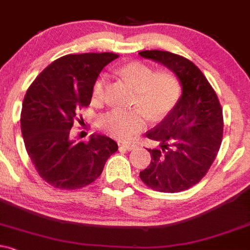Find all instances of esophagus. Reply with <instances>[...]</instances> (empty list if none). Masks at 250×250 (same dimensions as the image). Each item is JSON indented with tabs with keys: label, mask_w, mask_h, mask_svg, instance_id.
I'll return each instance as SVG.
<instances>
[{
	"label": "esophagus",
	"mask_w": 250,
	"mask_h": 250,
	"mask_svg": "<svg viewBox=\"0 0 250 250\" xmlns=\"http://www.w3.org/2000/svg\"><path fill=\"white\" fill-rule=\"evenodd\" d=\"M122 146L123 147H125L126 150H128V151H130V150H133V149H136L137 146V144L136 143H123L122 144Z\"/></svg>",
	"instance_id": "34e87169"
}]
</instances>
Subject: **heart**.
I'll list each match as a JSON object with an SVG mask.
<instances>
[{
    "mask_svg": "<svg viewBox=\"0 0 250 250\" xmlns=\"http://www.w3.org/2000/svg\"><path fill=\"white\" fill-rule=\"evenodd\" d=\"M118 72L136 87L133 104L141 107L130 111L114 109L108 112L100 118L99 126L109 136L130 139L146 125L147 114L152 119H160L174 108L181 87L175 74L169 70L155 71L152 66L142 62L126 63ZM107 82L106 75H101L94 82L90 93V103L94 106L104 104Z\"/></svg>",
    "mask_w": 250,
    "mask_h": 250,
    "instance_id": "1",
    "label": "heart"
}]
</instances>
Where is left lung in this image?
Wrapping results in <instances>:
<instances>
[{
	"label": "left lung",
	"instance_id": "8db88e82",
	"mask_svg": "<svg viewBox=\"0 0 250 250\" xmlns=\"http://www.w3.org/2000/svg\"><path fill=\"white\" fill-rule=\"evenodd\" d=\"M139 56L173 71L181 84L174 108L146 137L160 143L147 149L149 167L139 173L150 188L165 193L188 189L203 179L218 154L223 112L217 94L192 62L167 51H142Z\"/></svg>",
	"mask_w": 250,
	"mask_h": 250
}]
</instances>
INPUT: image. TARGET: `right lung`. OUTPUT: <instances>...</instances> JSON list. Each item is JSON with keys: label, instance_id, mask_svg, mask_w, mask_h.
Segmentation results:
<instances>
[{"label": "right lung", "instance_id": "right-lung-1", "mask_svg": "<svg viewBox=\"0 0 250 250\" xmlns=\"http://www.w3.org/2000/svg\"><path fill=\"white\" fill-rule=\"evenodd\" d=\"M115 58L109 52L63 56L40 72L26 93L21 112L26 150L42 179L56 188L92 184L118 150L104 135L94 133L87 143L70 136L77 111L90 104L94 82Z\"/></svg>", "mask_w": 250, "mask_h": 250}]
</instances>
